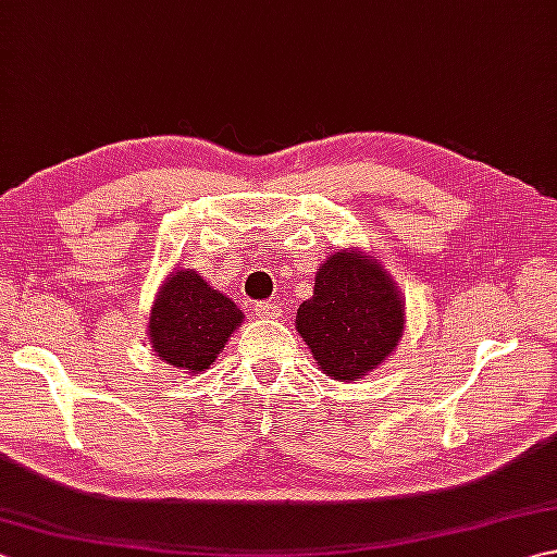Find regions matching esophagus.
I'll return each mask as SVG.
<instances>
[{
  "mask_svg": "<svg viewBox=\"0 0 557 557\" xmlns=\"http://www.w3.org/2000/svg\"><path fill=\"white\" fill-rule=\"evenodd\" d=\"M253 313L258 318H265V321H270V318H277L280 315V306L272 304V301H258L253 306Z\"/></svg>",
  "mask_w": 557,
  "mask_h": 557,
  "instance_id": "34e87169",
  "label": "esophagus"
}]
</instances>
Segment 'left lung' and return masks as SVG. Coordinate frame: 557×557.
<instances>
[{
    "label": "left lung",
    "instance_id": "8db88e82",
    "mask_svg": "<svg viewBox=\"0 0 557 557\" xmlns=\"http://www.w3.org/2000/svg\"><path fill=\"white\" fill-rule=\"evenodd\" d=\"M297 333L318 369L339 383L357 381L393 357L405 333V301L373 256L335 251L315 272L313 297L299 306Z\"/></svg>",
    "mask_w": 557,
    "mask_h": 557
}]
</instances>
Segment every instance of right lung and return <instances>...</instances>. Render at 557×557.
Instances as JSON below:
<instances>
[{
	"instance_id": "obj_1",
	"label": "right lung",
	"mask_w": 557,
	"mask_h": 557,
	"mask_svg": "<svg viewBox=\"0 0 557 557\" xmlns=\"http://www.w3.org/2000/svg\"><path fill=\"white\" fill-rule=\"evenodd\" d=\"M236 304L212 289L196 270H174L150 306L148 335L158 357L186 373L210 369L242 325Z\"/></svg>"
}]
</instances>
